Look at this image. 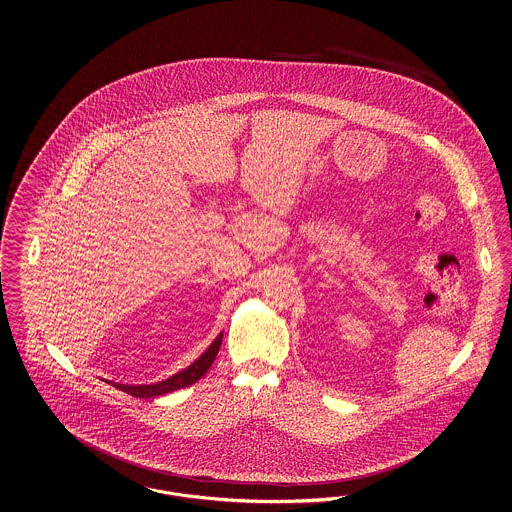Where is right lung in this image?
I'll list each match as a JSON object with an SVG mask.
<instances>
[{"mask_svg": "<svg viewBox=\"0 0 512 512\" xmlns=\"http://www.w3.org/2000/svg\"><path fill=\"white\" fill-rule=\"evenodd\" d=\"M220 343H222V334L209 345V349L195 361L194 365L180 370L178 374H174L165 382H157L151 386H128V384H113V382H109V384H113L117 390L124 391L132 397H140V399H153V397H159V395H165V393H171L180 388H188L209 370V366L213 365V361L217 359V353H219Z\"/></svg>", "mask_w": 512, "mask_h": 512, "instance_id": "1", "label": "right lung"}]
</instances>
